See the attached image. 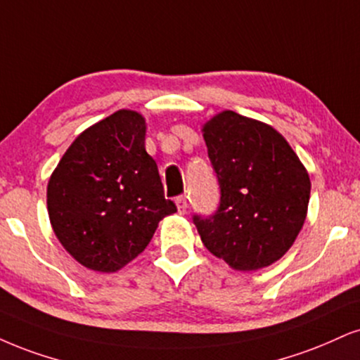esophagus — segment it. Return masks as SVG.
<instances>
[{"label": "esophagus", "mask_w": 360, "mask_h": 360, "mask_svg": "<svg viewBox=\"0 0 360 360\" xmlns=\"http://www.w3.org/2000/svg\"><path fill=\"white\" fill-rule=\"evenodd\" d=\"M175 203H176V208H179L180 214H185L188 208V203H187V198L184 197V195H180V197L175 198Z\"/></svg>", "instance_id": "obj_1"}]
</instances>
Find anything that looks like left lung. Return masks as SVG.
<instances>
[{
  "instance_id": "8db88e82",
  "label": "left lung",
  "mask_w": 360,
  "mask_h": 360,
  "mask_svg": "<svg viewBox=\"0 0 360 360\" xmlns=\"http://www.w3.org/2000/svg\"><path fill=\"white\" fill-rule=\"evenodd\" d=\"M220 185L214 215H193L200 238L235 270L277 262L302 229L310 179L287 140L270 125L221 112L203 125Z\"/></svg>"
}]
</instances>
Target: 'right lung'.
<instances>
[{"label": "right lung", "instance_id": "1", "mask_svg": "<svg viewBox=\"0 0 360 360\" xmlns=\"http://www.w3.org/2000/svg\"><path fill=\"white\" fill-rule=\"evenodd\" d=\"M145 118L118 110L70 145L48 181L53 232L96 272H117L141 254L158 221L176 212L145 150Z\"/></svg>", "mask_w": 360, "mask_h": 360}]
</instances>
